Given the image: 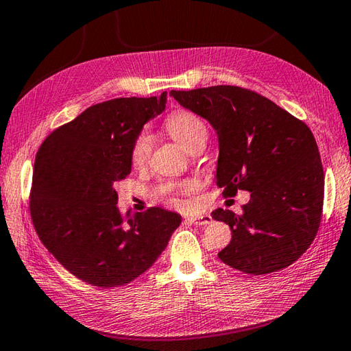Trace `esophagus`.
I'll list each match as a JSON object with an SVG mask.
<instances>
[{
	"mask_svg": "<svg viewBox=\"0 0 351 351\" xmlns=\"http://www.w3.org/2000/svg\"><path fill=\"white\" fill-rule=\"evenodd\" d=\"M191 224H197V226H208L213 223V217L210 215H191L186 218Z\"/></svg>",
	"mask_w": 351,
	"mask_h": 351,
	"instance_id": "34e87169",
	"label": "esophagus"
}]
</instances>
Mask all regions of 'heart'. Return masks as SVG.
I'll return each instance as SVG.
<instances>
[{"instance_id":"1","label":"heart","mask_w":351,"mask_h":351,"mask_svg":"<svg viewBox=\"0 0 351 351\" xmlns=\"http://www.w3.org/2000/svg\"><path fill=\"white\" fill-rule=\"evenodd\" d=\"M166 132L170 137L182 146L185 151L191 152L197 146L205 145L208 141V127L199 115L190 110H175L165 121ZM152 141L148 132H141L130 146V162L133 167H143L151 156ZM193 189L191 182H166L156 190L158 195H172L185 193Z\"/></svg>"}]
</instances>
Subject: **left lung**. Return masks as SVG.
<instances>
[{"mask_svg": "<svg viewBox=\"0 0 351 351\" xmlns=\"http://www.w3.org/2000/svg\"><path fill=\"white\" fill-rule=\"evenodd\" d=\"M170 95L215 128L217 185L224 189V197H234L238 190L251 194L239 215L229 209L213 213L232 229L219 260L248 275L276 272L296 262L313 243L323 213L324 173L311 130L266 97L241 86Z\"/></svg>", "mask_w": 351, "mask_h": 351, "instance_id": "1", "label": "left lung"}]
</instances>
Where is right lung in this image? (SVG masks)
Listing matches in <instances>:
<instances>
[{"mask_svg": "<svg viewBox=\"0 0 351 351\" xmlns=\"http://www.w3.org/2000/svg\"><path fill=\"white\" fill-rule=\"evenodd\" d=\"M167 93L94 104L37 151L29 214L43 245L95 287L125 286L156 263L181 215L161 208L122 215L115 186L132 172L130 146L165 110Z\"/></svg>", "mask_w": 351, "mask_h": 351, "instance_id": "add662e5", "label": "right lung"}]
</instances>
